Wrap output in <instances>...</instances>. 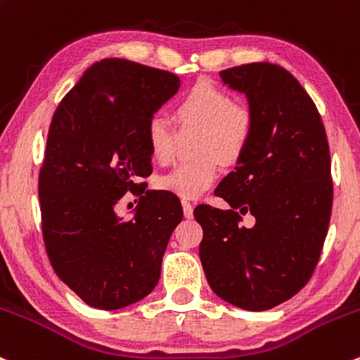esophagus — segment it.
<instances>
[{
	"mask_svg": "<svg viewBox=\"0 0 360 360\" xmlns=\"http://www.w3.org/2000/svg\"><path fill=\"white\" fill-rule=\"evenodd\" d=\"M181 205H183V214H184V217L186 219H193V205L190 202H188V200H183V202H181Z\"/></svg>",
	"mask_w": 360,
	"mask_h": 360,
	"instance_id": "obj_1",
	"label": "esophagus"
}]
</instances>
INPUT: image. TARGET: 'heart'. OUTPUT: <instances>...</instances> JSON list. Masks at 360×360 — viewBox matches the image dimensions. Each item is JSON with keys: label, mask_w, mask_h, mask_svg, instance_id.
<instances>
[{"label": "heart", "mask_w": 360, "mask_h": 360, "mask_svg": "<svg viewBox=\"0 0 360 360\" xmlns=\"http://www.w3.org/2000/svg\"><path fill=\"white\" fill-rule=\"evenodd\" d=\"M176 115L184 132H202L198 155L203 158L179 164L160 177L158 186L179 198L195 200L217 179L219 164L214 158L233 162L245 150L252 134V117L247 108L234 103V98L228 91L209 82L193 86L190 93L177 103ZM145 138L155 162L167 164L174 157L177 131L167 117L160 113L151 115L146 124Z\"/></svg>", "instance_id": "heart-1"}]
</instances>
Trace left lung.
<instances>
[{"label":"left lung","instance_id":"8db88e82","mask_svg":"<svg viewBox=\"0 0 360 360\" xmlns=\"http://www.w3.org/2000/svg\"><path fill=\"white\" fill-rule=\"evenodd\" d=\"M243 93L252 134L215 195L231 210L200 205V260L217 297L245 310H267L305 286L330 226L333 184L326 131L300 82L269 62L221 70ZM252 213L253 229L237 224Z\"/></svg>","mask_w":360,"mask_h":360}]
</instances>
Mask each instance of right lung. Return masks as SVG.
<instances>
[{"mask_svg": "<svg viewBox=\"0 0 360 360\" xmlns=\"http://www.w3.org/2000/svg\"><path fill=\"white\" fill-rule=\"evenodd\" d=\"M179 84L170 72L105 58L51 119L39 172L44 245L56 276L94 309H124L150 295L183 221L172 195L138 184L151 174L146 124ZM127 191L146 195L124 221L115 207Z\"/></svg>", "mask_w": 360, "mask_h": 360, "instance_id": "1", "label": "right lung"}]
</instances>
